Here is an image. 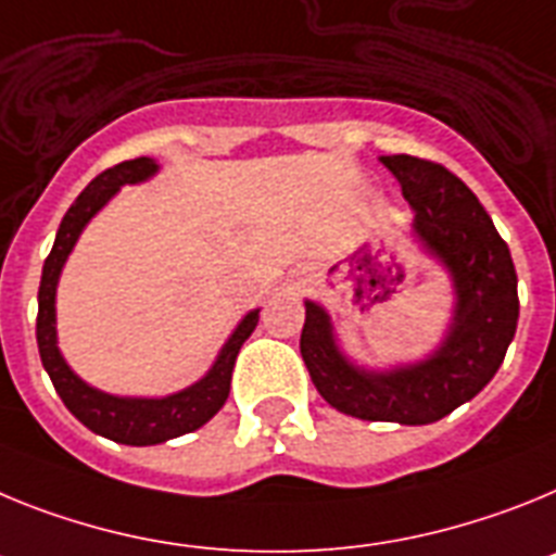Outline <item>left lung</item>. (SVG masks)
I'll list each match as a JSON object with an SVG mask.
<instances>
[{"mask_svg": "<svg viewBox=\"0 0 556 556\" xmlns=\"http://www.w3.org/2000/svg\"><path fill=\"white\" fill-rule=\"evenodd\" d=\"M380 162L412 204L417 243L451 274V327L428 358L375 371L352 364L325 307L305 302L299 350L313 386L336 412L369 422L428 425L476 397L504 364L518 330V274L509 245L462 178L405 153Z\"/></svg>", "mask_w": 556, "mask_h": 556, "instance_id": "left-lung-1", "label": "left lung"}]
</instances>
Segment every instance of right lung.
Segmentation results:
<instances>
[{
    "mask_svg": "<svg viewBox=\"0 0 556 556\" xmlns=\"http://www.w3.org/2000/svg\"><path fill=\"white\" fill-rule=\"evenodd\" d=\"M159 164L148 156L131 159V162H119L109 170L100 173L64 215L58 226L55 243H52L50 257L45 260V271H41V288H38V318H36V341L41 352V364L55 386L58 397L75 414L89 431L100 437L119 442V445H159L167 439L185 437V433L198 431L201 425L210 422L215 414L224 408L226 397L231 389V369L238 361V352L245 338L254 332L260 321V311L245 313L243 321L235 327L224 350L212 364L204 378L198 383L187 386L181 392L167 394V397H117V394H105L86 380H80L70 364L64 361L58 350V332H55V291L58 279L64 271V263L70 251L75 249L80 231L86 229L94 215L109 204L111 198L117 195L123 185H139L156 176Z\"/></svg>",
    "mask_w": 556,
    "mask_h": 556,
    "instance_id": "add662e5",
    "label": "right lung"
}]
</instances>
